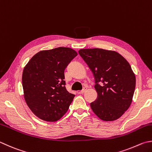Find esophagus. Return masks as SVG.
<instances>
[{
	"label": "esophagus",
	"instance_id": "obj_1",
	"mask_svg": "<svg viewBox=\"0 0 152 152\" xmlns=\"http://www.w3.org/2000/svg\"><path fill=\"white\" fill-rule=\"evenodd\" d=\"M87 87H84L81 91H80L79 93H81V94H83L85 92H86V91H87Z\"/></svg>",
	"mask_w": 152,
	"mask_h": 152
}]
</instances>
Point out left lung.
<instances>
[{
	"label": "left lung",
	"mask_w": 152,
	"mask_h": 152,
	"mask_svg": "<svg viewBox=\"0 0 152 152\" xmlns=\"http://www.w3.org/2000/svg\"><path fill=\"white\" fill-rule=\"evenodd\" d=\"M79 53L95 79L98 98L91 103V109L102 121L119 118L130 107L136 87L129 63L116 51L101 48L81 49Z\"/></svg>",
	"instance_id": "obj_1"
}]
</instances>
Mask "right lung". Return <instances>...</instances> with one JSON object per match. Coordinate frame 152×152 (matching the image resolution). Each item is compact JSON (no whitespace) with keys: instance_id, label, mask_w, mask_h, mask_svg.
Listing matches in <instances>:
<instances>
[{"instance_id":"right-lung-1","label":"right lung","mask_w":152,"mask_h":152,"mask_svg":"<svg viewBox=\"0 0 152 152\" xmlns=\"http://www.w3.org/2000/svg\"><path fill=\"white\" fill-rule=\"evenodd\" d=\"M77 55L69 48L42 50L26 65L22 77L24 97L39 118L56 122L67 113L75 94L66 90L64 71Z\"/></svg>"}]
</instances>
